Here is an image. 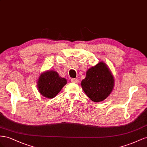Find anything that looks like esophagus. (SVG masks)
Returning a JSON list of instances; mask_svg holds the SVG:
<instances>
[{
	"label": "esophagus",
	"mask_w": 147,
	"mask_h": 147,
	"mask_svg": "<svg viewBox=\"0 0 147 147\" xmlns=\"http://www.w3.org/2000/svg\"><path fill=\"white\" fill-rule=\"evenodd\" d=\"M71 81L73 83H78V79H75V78H72L71 79Z\"/></svg>",
	"instance_id": "1"
}]
</instances>
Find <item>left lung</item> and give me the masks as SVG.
<instances>
[{
	"instance_id": "8db88e82",
	"label": "left lung",
	"mask_w": 147,
	"mask_h": 147,
	"mask_svg": "<svg viewBox=\"0 0 147 147\" xmlns=\"http://www.w3.org/2000/svg\"><path fill=\"white\" fill-rule=\"evenodd\" d=\"M114 85V77L108 66L103 61L88 69L86 78L81 82L84 92L95 102L106 99L111 93Z\"/></svg>"
}]
</instances>
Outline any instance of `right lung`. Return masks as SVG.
Segmentation results:
<instances>
[{
	"label": "right lung",
	"instance_id": "right-lung-1",
	"mask_svg": "<svg viewBox=\"0 0 147 147\" xmlns=\"http://www.w3.org/2000/svg\"><path fill=\"white\" fill-rule=\"evenodd\" d=\"M66 83V79L60 77L55 71L50 70L40 74L37 86L42 95L46 98H52L59 93Z\"/></svg>",
	"mask_w": 147,
	"mask_h": 147
}]
</instances>
